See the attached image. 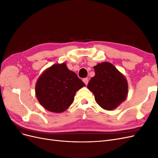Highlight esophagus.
Wrapping results in <instances>:
<instances>
[{
  "instance_id": "1",
  "label": "esophagus",
  "mask_w": 158,
  "mask_h": 158,
  "mask_svg": "<svg viewBox=\"0 0 158 158\" xmlns=\"http://www.w3.org/2000/svg\"><path fill=\"white\" fill-rule=\"evenodd\" d=\"M83 82L85 83V85H87L88 83V78H85L83 79Z\"/></svg>"
}]
</instances>
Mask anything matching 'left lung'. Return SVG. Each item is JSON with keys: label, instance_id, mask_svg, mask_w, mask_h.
Returning a JSON list of instances; mask_svg holds the SVG:
<instances>
[{"label": "left lung", "instance_id": "left-lung-1", "mask_svg": "<svg viewBox=\"0 0 158 158\" xmlns=\"http://www.w3.org/2000/svg\"><path fill=\"white\" fill-rule=\"evenodd\" d=\"M95 76L91 78L88 88L92 92L99 106L111 111L127 98V80L111 63H102L94 67Z\"/></svg>", "mask_w": 158, "mask_h": 158}]
</instances>
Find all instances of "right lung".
Instances as JSON below:
<instances>
[{
  "instance_id": "right-lung-1",
  "label": "right lung",
  "mask_w": 158,
  "mask_h": 158,
  "mask_svg": "<svg viewBox=\"0 0 158 158\" xmlns=\"http://www.w3.org/2000/svg\"><path fill=\"white\" fill-rule=\"evenodd\" d=\"M85 85L65 63L56 64L46 70L38 78L35 94L45 109L61 113L69 107L74 102L76 92Z\"/></svg>"
}]
</instances>
